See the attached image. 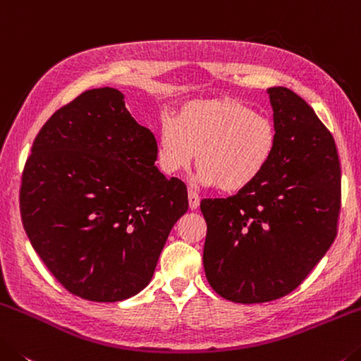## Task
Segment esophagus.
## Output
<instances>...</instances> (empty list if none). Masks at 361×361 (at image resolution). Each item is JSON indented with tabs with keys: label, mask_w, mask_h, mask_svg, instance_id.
Returning a JSON list of instances; mask_svg holds the SVG:
<instances>
[{
	"label": "esophagus",
	"mask_w": 361,
	"mask_h": 361,
	"mask_svg": "<svg viewBox=\"0 0 361 361\" xmlns=\"http://www.w3.org/2000/svg\"><path fill=\"white\" fill-rule=\"evenodd\" d=\"M188 206H190V209H197L200 206V197L197 192L188 190Z\"/></svg>",
	"instance_id": "1"
}]
</instances>
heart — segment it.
I'll return each mask as SVG.
<instances>
[{
    "label": "heart",
    "instance_id": "b5f03b06",
    "mask_svg": "<svg viewBox=\"0 0 361 361\" xmlns=\"http://www.w3.org/2000/svg\"><path fill=\"white\" fill-rule=\"evenodd\" d=\"M276 126L267 115L232 97L197 99L182 104L176 118L158 126V166L169 176L184 173L197 153L204 184L224 193L251 187L274 158Z\"/></svg>",
    "mask_w": 361,
    "mask_h": 361
}]
</instances>
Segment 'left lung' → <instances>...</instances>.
Returning <instances> with one entry per match:
<instances>
[{"instance_id":"obj_1","label":"left lung","mask_w":361,"mask_h":361,"mask_svg":"<svg viewBox=\"0 0 361 361\" xmlns=\"http://www.w3.org/2000/svg\"><path fill=\"white\" fill-rule=\"evenodd\" d=\"M276 149L246 190L200 203L203 265L224 299L259 304L294 291L338 235L341 163L329 129L288 87H269Z\"/></svg>"}]
</instances>
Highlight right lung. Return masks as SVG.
<instances>
[{
    "label": "right lung",
    "instance_id": "obj_1",
    "mask_svg": "<svg viewBox=\"0 0 361 361\" xmlns=\"http://www.w3.org/2000/svg\"><path fill=\"white\" fill-rule=\"evenodd\" d=\"M155 161V135L114 87L85 91L39 129L22 173L20 216L68 293L118 302L149 285L188 209L184 182L166 179Z\"/></svg>",
    "mask_w": 361,
    "mask_h": 361
}]
</instances>
